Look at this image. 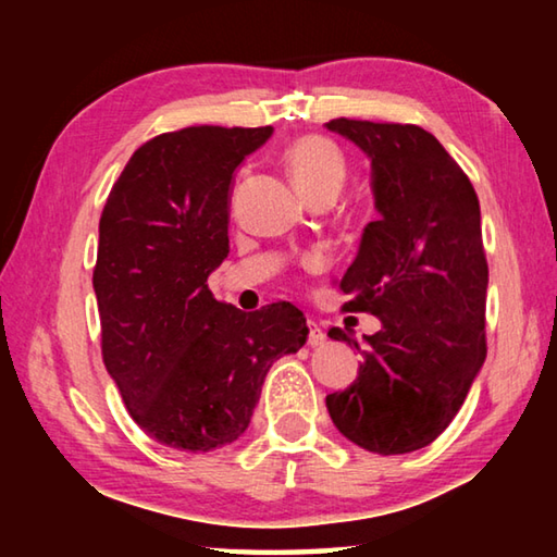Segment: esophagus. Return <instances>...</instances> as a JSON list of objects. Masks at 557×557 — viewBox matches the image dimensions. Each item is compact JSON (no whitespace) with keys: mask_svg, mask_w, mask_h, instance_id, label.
<instances>
[{"mask_svg":"<svg viewBox=\"0 0 557 557\" xmlns=\"http://www.w3.org/2000/svg\"><path fill=\"white\" fill-rule=\"evenodd\" d=\"M307 329H309V334H307V344L309 346H324L326 344V334L322 332V326H319L317 322H307Z\"/></svg>","mask_w":557,"mask_h":557,"instance_id":"esophagus-1","label":"esophagus"}]
</instances>
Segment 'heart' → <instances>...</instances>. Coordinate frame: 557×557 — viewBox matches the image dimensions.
I'll use <instances>...</instances> for the list:
<instances>
[{
	"instance_id": "obj_1",
	"label": "heart",
	"mask_w": 557,
	"mask_h": 557,
	"mask_svg": "<svg viewBox=\"0 0 557 557\" xmlns=\"http://www.w3.org/2000/svg\"><path fill=\"white\" fill-rule=\"evenodd\" d=\"M285 164L309 201L322 194H338L348 174L342 147L324 135L297 137L285 149Z\"/></svg>"
}]
</instances>
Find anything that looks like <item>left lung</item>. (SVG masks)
Here are the masks:
<instances>
[{
	"label": "left lung",
	"instance_id": "1",
	"mask_svg": "<svg viewBox=\"0 0 557 557\" xmlns=\"http://www.w3.org/2000/svg\"><path fill=\"white\" fill-rule=\"evenodd\" d=\"M326 127L371 159L381 219L363 228L338 287L351 297L344 309L383 324L363 336L369 346L358 379L326 395V410L354 445L405 455L445 432L486 358L488 265L479 199L428 129L348 117ZM329 336L351 344L336 326Z\"/></svg>",
	"mask_w": 557,
	"mask_h": 557
}]
</instances>
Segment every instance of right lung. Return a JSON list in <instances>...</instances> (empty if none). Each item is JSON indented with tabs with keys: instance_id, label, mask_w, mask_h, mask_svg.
<instances>
[{
	"instance_id": "obj_1",
	"label": "right lung",
	"mask_w": 557,
	"mask_h": 557,
	"mask_svg": "<svg viewBox=\"0 0 557 557\" xmlns=\"http://www.w3.org/2000/svg\"><path fill=\"white\" fill-rule=\"evenodd\" d=\"M270 135L164 132L129 157L102 209L92 270L102 361L159 445H231L250 425L270 366L307 342V319L289 301L240 312L206 285L231 250L233 172Z\"/></svg>"
}]
</instances>
